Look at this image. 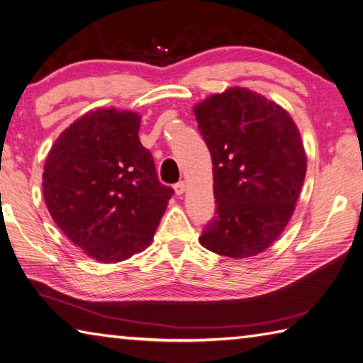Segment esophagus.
<instances>
[{
	"instance_id": "1",
	"label": "esophagus",
	"mask_w": 363,
	"mask_h": 363,
	"mask_svg": "<svg viewBox=\"0 0 363 363\" xmlns=\"http://www.w3.org/2000/svg\"><path fill=\"white\" fill-rule=\"evenodd\" d=\"M174 189H175V194H177V196H182L183 192L186 191V184H184V182H179V183H177L175 186H174Z\"/></svg>"
}]
</instances>
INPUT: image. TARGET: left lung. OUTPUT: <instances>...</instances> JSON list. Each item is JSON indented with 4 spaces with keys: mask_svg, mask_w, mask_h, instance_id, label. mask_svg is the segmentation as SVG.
<instances>
[{
    "mask_svg": "<svg viewBox=\"0 0 363 363\" xmlns=\"http://www.w3.org/2000/svg\"><path fill=\"white\" fill-rule=\"evenodd\" d=\"M213 161L216 216L201 244L214 254H262L284 232L306 179L299 130L277 103L246 87H228L194 106Z\"/></svg>",
    "mask_w": 363,
    "mask_h": 363,
    "instance_id": "left-lung-1",
    "label": "left lung"
}]
</instances>
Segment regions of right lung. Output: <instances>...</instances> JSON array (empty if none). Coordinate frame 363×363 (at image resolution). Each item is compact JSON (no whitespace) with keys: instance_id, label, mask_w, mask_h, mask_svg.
<instances>
[{"instance_id":"add662e5","label":"right lung","mask_w":363,"mask_h":363,"mask_svg":"<svg viewBox=\"0 0 363 363\" xmlns=\"http://www.w3.org/2000/svg\"><path fill=\"white\" fill-rule=\"evenodd\" d=\"M133 111H91L61 133L43 166L51 218L101 263L127 260L149 246L174 194L160 183Z\"/></svg>"}]
</instances>
